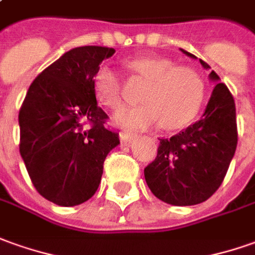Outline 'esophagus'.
Returning <instances> with one entry per match:
<instances>
[{"label": "esophagus", "instance_id": "1", "mask_svg": "<svg viewBox=\"0 0 255 255\" xmlns=\"http://www.w3.org/2000/svg\"><path fill=\"white\" fill-rule=\"evenodd\" d=\"M137 134L136 133H133V131H126V130H122L119 133V137L121 140H124V141H131L133 138L136 137Z\"/></svg>", "mask_w": 255, "mask_h": 255}]
</instances>
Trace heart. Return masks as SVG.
Instances as JSON below:
<instances>
[{
	"instance_id": "obj_1",
	"label": "heart",
	"mask_w": 255,
	"mask_h": 255,
	"mask_svg": "<svg viewBox=\"0 0 255 255\" xmlns=\"http://www.w3.org/2000/svg\"><path fill=\"white\" fill-rule=\"evenodd\" d=\"M128 66L147 82L137 107L121 110L115 117L118 125L129 129H144L162 125L165 129H179L187 125L200 110L204 98V82L197 72L187 66H175L162 57H137ZM94 93L98 103L118 108L122 101V82L108 65L94 73Z\"/></svg>"
}]
</instances>
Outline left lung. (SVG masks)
<instances>
[{
	"label": "left lung",
	"mask_w": 255,
	"mask_h": 255,
	"mask_svg": "<svg viewBox=\"0 0 255 255\" xmlns=\"http://www.w3.org/2000/svg\"><path fill=\"white\" fill-rule=\"evenodd\" d=\"M187 57L193 54L182 50ZM205 69L210 65L200 59ZM210 77L218 82L212 71ZM238 145L236 107L229 89L217 83L203 117L171 138H159L155 159L144 168L152 194L166 204L194 205L224 182Z\"/></svg>",
	"instance_id": "obj_1"
}]
</instances>
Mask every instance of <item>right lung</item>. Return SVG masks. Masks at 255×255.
Here are the masks:
<instances>
[{
	"instance_id": "right-lung-1",
	"label": "right lung",
	"mask_w": 255,
	"mask_h": 255,
	"mask_svg": "<svg viewBox=\"0 0 255 255\" xmlns=\"http://www.w3.org/2000/svg\"><path fill=\"white\" fill-rule=\"evenodd\" d=\"M114 52L97 45L65 52L33 80L22 103L19 151L33 186L54 204L93 197L105 158L119 144L94 93V73Z\"/></svg>"
}]
</instances>
